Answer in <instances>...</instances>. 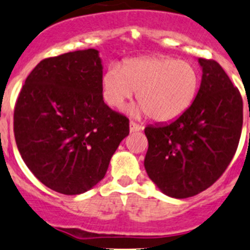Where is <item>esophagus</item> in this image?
<instances>
[{"instance_id":"1","label":"esophagus","mask_w":250,"mask_h":250,"mask_svg":"<svg viewBox=\"0 0 250 250\" xmlns=\"http://www.w3.org/2000/svg\"><path fill=\"white\" fill-rule=\"evenodd\" d=\"M142 126L136 124V123L130 122V132H137V131L142 130Z\"/></svg>"}]
</instances>
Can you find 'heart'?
Listing matches in <instances>:
<instances>
[{
    "instance_id": "1",
    "label": "heart",
    "mask_w": 250,
    "mask_h": 250,
    "mask_svg": "<svg viewBox=\"0 0 250 250\" xmlns=\"http://www.w3.org/2000/svg\"><path fill=\"white\" fill-rule=\"evenodd\" d=\"M199 90V73L193 64L170 57H140L112 64L102 78L103 98L120 108L137 91L140 103L130 108L136 117L171 122L192 105Z\"/></svg>"
}]
</instances>
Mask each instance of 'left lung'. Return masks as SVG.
<instances>
[{"label": "left lung", "mask_w": 250, "mask_h": 250, "mask_svg": "<svg viewBox=\"0 0 250 250\" xmlns=\"http://www.w3.org/2000/svg\"><path fill=\"white\" fill-rule=\"evenodd\" d=\"M198 63L203 74L191 107L172 122L145 128V169L172 198H188L211 186L231 163L242 133L239 91L217 62L198 58Z\"/></svg>", "instance_id": "obj_1"}]
</instances>
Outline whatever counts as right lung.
<instances>
[{
    "label": "right lung",
    "instance_id": "right-lung-1",
    "mask_svg": "<svg viewBox=\"0 0 250 250\" xmlns=\"http://www.w3.org/2000/svg\"><path fill=\"white\" fill-rule=\"evenodd\" d=\"M103 65L95 48L41 61L14 109V136L26 167L48 188L81 194L104 177L128 135V119L102 96Z\"/></svg>",
    "mask_w": 250,
    "mask_h": 250
}]
</instances>
